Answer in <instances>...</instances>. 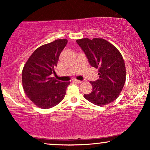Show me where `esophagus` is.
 <instances>
[{"mask_svg": "<svg viewBox=\"0 0 150 150\" xmlns=\"http://www.w3.org/2000/svg\"><path fill=\"white\" fill-rule=\"evenodd\" d=\"M73 83H78V84H80V83H82L83 82L81 81H79V80H73Z\"/></svg>", "mask_w": 150, "mask_h": 150, "instance_id": "1", "label": "esophagus"}]
</instances>
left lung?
Here are the masks:
<instances>
[{
  "mask_svg": "<svg viewBox=\"0 0 150 150\" xmlns=\"http://www.w3.org/2000/svg\"><path fill=\"white\" fill-rule=\"evenodd\" d=\"M76 42L91 66L98 69L99 75L97 81H90L92 91L84 97L95 105H107L119 97L126 82L122 55L115 46L102 38H83Z\"/></svg>",
  "mask_w": 150,
  "mask_h": 150,
  "instance_id": "obj_1",
  "label": "left lung"
}]
</instances>
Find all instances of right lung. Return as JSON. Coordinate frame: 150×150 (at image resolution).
I'll return each instance as SVG.
<instances>
[{"label":"right lung","instance_id":"right-lung-1","mask_svg":"<svg viewBox=\"0 0 150 150\" xmlns=\"http://www.w3.org/2000/svg\"><path fill=\"white\" fill-rule=\"evenodd\" d=\"M67 43L66 39L42 45L33 52L22 69V81L26 95L39 108H50L62 101L70 82H60L54 77L59 55Z\"/></svg>","mask_w":150,"mask_h":150}]
</instances>
